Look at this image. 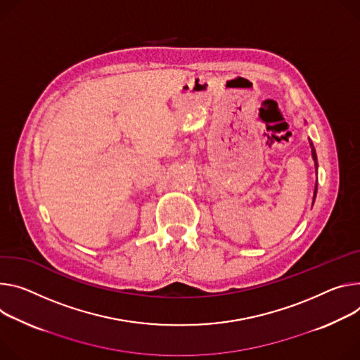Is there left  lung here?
<instances>
[{"mask_svg":"<svg viewBox=\"0 0 360 360\" xmlns=\"http://www.w3.org/2000/svg\"><path fill=\"white\" fill-rule=\"evenodd\" d=\"M310 148H311V156H313V160H314V167H316V171H317V155H316V150H314V146H313L311 142H310ZM316 193H317V184L314 186V198H316ZM314 198H313V202H314Z\"/></svg>","mask_w":360,"mask_h":360,"instance_id":"1","label":"left lung"}]
</instances>
